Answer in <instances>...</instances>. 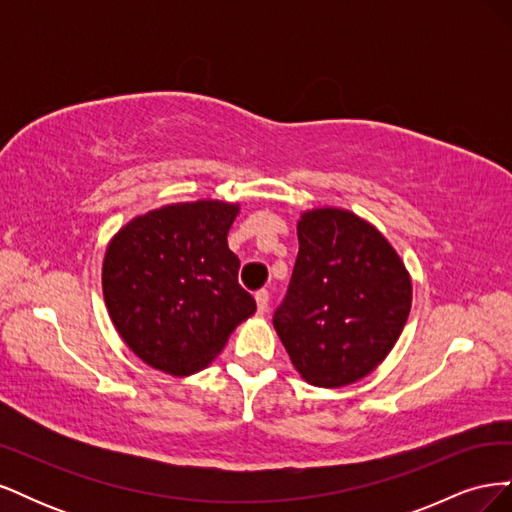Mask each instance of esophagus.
Wrapping results in <instances>:
<instances>
[{"label": "esophagus", "mask_w": 512, "mask_h": 512, "mask_svg": "<svg viewBox=\"0 0 512 512\" xmlns=\"http://www.w3.org/2000/svg\"><path fill=\"white\" fill-rule=\"evenodd\" d=\"M256 307H258V314H265L269 309V292L267 290L256 292Z\"/></svg>", "instance_id": "1"}]
</instances>
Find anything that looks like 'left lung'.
Wrapping results in <instances>:
<instances>
[{"instance_id": "1", "label": "left lung", "mask_w": 512, "mask_h": 512, "mask_svg": "<svg viewBox=\"0 0 512 512\" xmlns=\"http://www.w3.org/2000/svg\"><path fill=\"white\" fill-rule=\"evenodd\" d=\"M297 235L299 256L273 327L305 382L339 389L393 350L412 307V280L382 232L352 211H305Z\"/></svg>"}]
</instances>
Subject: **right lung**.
Segmentation results:
<instances>
[{"mask_svg": "<svg viewBox=\"0 0 512 512\" xmlns=\"http://www.w3.org/2000/svg\"><path fill=\"white\" fill-rule=\"evenodd\" d=\"M237 213L239 205L222 200L166 205L138 215L108 243L102 265L108 316L153 369L196 374L256 312L226 241Z\"/></svg>", "mask_w": 512, "mask_h": 512, "instance_id": "add662e5", "label": "right lung"}]
</instances>
